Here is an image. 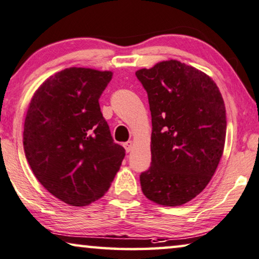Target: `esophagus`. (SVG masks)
Here are the masks:
<instances>
[{"mask_svg":"<svg viewBox=\"0 0 259 259\" xmlns=\"http://www.w3.org/2000/svg\"><path fill=\"white\" fill-rule=\"evenodd\" d=\"M123 146H124V149H125V151H126V152H130L131 150H133L134 142H133V141L126 142V143H124V144H123Z\"/></svg>","mask_w":259,"mask_h":259,"instance_id":"1","label":"esophagus"}]
</instances>
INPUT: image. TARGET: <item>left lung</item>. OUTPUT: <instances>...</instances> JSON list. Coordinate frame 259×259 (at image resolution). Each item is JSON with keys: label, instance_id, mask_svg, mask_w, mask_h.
I'll return each instance as SVG.
<instances>
[{"label": "left lung", "instance_id": "1", "mask_svg": "<svg viewBox=\"0 0 259 259\" xmlns=\"http://www.w3.org/2000/svg\"><path fill=\"white\" fill-rule=\"evenodd\" d=\"M136 76L152 116L151 166L141 175L144 195L160 206L191 201L209 183L226 143V107L206 73L165 60Z\"/></svg>", "mask_w": 259, "mask_h": 259}]
</instances>
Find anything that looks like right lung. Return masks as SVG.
Segmentation results:
<instances>
[{
	"label": "right lung",
	"instance_id": "right-lung-1",
	"mask_svg": "<svg viewBox=\"0 0 259 259\" xmlns=\"http://www.w3.org/2000/svg\"><path fill=\"white\" fill-rule=\"evenodd\" d=\"M111 76V71L94 68L61 69L38 87L29 103L25 157L45 190L69 206L101 199L125 156L100 109Z\"/></svg>",
	"mask_w": 259,
	"mask_h": 259
}]
</instances>
